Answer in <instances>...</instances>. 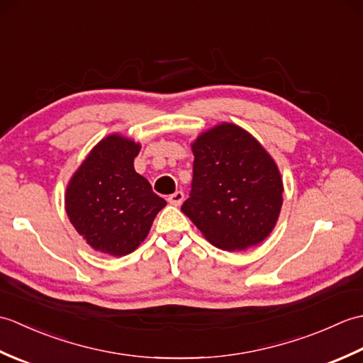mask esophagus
I'll use <instances>...</instances> for the list:
<instances>
[{"instance_id":"34e87169","label":"esophagus","mask_w":363,"mask_h":363,"mask_svg":"<svg viewBox=\"0 0 363 363\" xmlns=\"http://www.w3.org/2000/svg\"><path fill=\"white\" fill-rule=\"evenodd\" d=\"M167 199L172 206H181L182 201H184V194H182V191H174V194L169 195Z\"/></svg>"}]
</instances>
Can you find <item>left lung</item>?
<instances>
[{
  "instance_id": "left-lung-1",
  "label": "left lung",
  "mask_w": 363,
  "mask_h": 363,
  "mask_svg": "<svg viewBox=\"0 0 363 363\" xmlns=\"http://www.w3.org/2000/svg\"><path fill=\"white\" fill-rule=\"evenodd\" d=\"M194 179L181 211L217 248L242 251L272 233L282 207L279 168L256 138L221 123L191 143Z\"/></svg>"
}]
</instances>
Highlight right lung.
<instances>
[{
    "mask_svg": "<svg viewBox=\"0 0 363 363\" xmlns=\"http://www.w3.org/2000/svg\"><path fill=\"white\" fill-rule=\"evenodd\" d=\"M140 143L120 134L104 137L67 186L65 211L91 248L126 256L138 248L167 201L134 169Z\"/></svg>",
    "mask_w": 363,
    "mask_h": 363,
    "instance_id": "right-lung-1",
    "label": "right lung"
}]
</instances>
